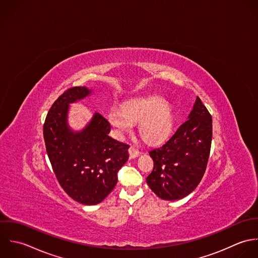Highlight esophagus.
<instances>
[{"label":"esophagus","mask_w":258,"mask_h":258,"mask_svg":"<svg viewBox=\"0 0 258 258\" xmlns=\"http://www.w3.org/2000/svg\"><path fill=\"white\" fill-rule=\"evenodd\" d=\"M128 155H130V158L131 159H134V158H136V157H138L139 156V152H137L135 149H133V148H130L128 149Z\"/></svg>","instance_id":"obj_1"}]
</instances>
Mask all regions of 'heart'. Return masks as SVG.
Wrapping results in <instances>:
<instances>
[{"label": "heart", "instance_id": "heart-1", "mask_svg": "<svg viewBox=\"0 0 258 258\" xmlns=\"http://www.w3.org/2000/svg\"><path fill=\"white\" fill-rule=\"evenodd\" d=\"M106 121L117 138L131 132L138 124V133L143 141L158 147L172 136L175 125V113L171 103L159 95H144L131 98L120 103L118 111L106 113Z\"/></svg>", "mask_w": 258, "mask_h": 258}]
</instances>
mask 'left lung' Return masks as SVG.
I'll return each instance as SVG.
<instances>
[{"label": "left lung", "instance_id": "obj_1", "mask_svg": "<svg viewBox=\"0 0 258 258\" xmlns=\"http://www.w3.org/2000/svg\"><path fill=\"white\" fill-rule=\"evenodd\" d=\"M187 118L165 145L150 152L154 169L147 182L164 201L181 200L188 196L206 172L212 118L199 97Z\"/></svg>", "mask_w": 258, "mask_h": 258}]
</instances>
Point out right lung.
Returning <instances> with one entry per match:
<instances>
[{
  "label": "right lung",
  "mask_w": 258,
  "mask_h": 258,
  "mask_svg": "<svg viewBox=\"0 0 258 258\" xmlns=\"http://www.w3.org/2000/svg\"><path fill=\"white\" fill-rule=\"evenodd\" d=\"M92 93L87 87L69 89L52 103L44 124L46 149L57 181L69 197L85 206L98 205L111 192L130 148L108 136L110 126L99 112L83 130L70 127V104Z\"/></svg>",
  "instance_id": "right-lung-1"
}]
</instances>
